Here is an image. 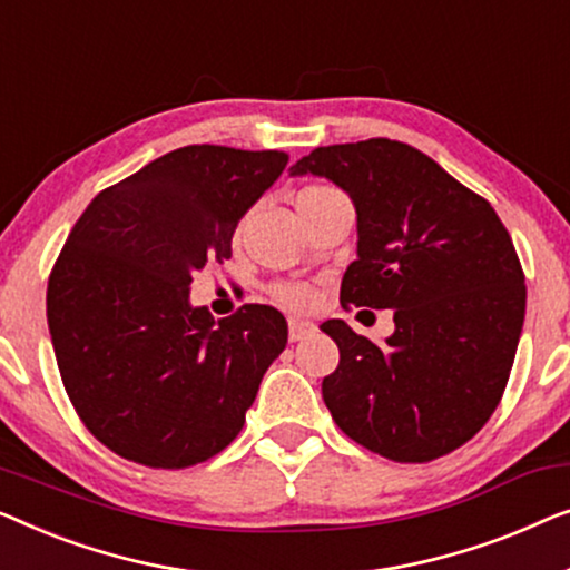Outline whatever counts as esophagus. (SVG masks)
I'll return each instance as SVG.
<instances>
[{"instance_id": "obj_1", "label": "esophagus", "mask_w": 570, "mask_h": 570, "mask_svg": "<svg viewBox=\"0 0 570 570\" xmlns=\"http://www.w3.org/2000/svg\"><path fill=\"white\" fill-rule=\"evenodd\" d=\"M315 331L317 327L315 323H309V320H296V317L288 320V341L292 343L307 338V335H312Z\"/></svg>"}]
</instances>
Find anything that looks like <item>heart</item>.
<instances>
[{"label": "heart", "mask_w": 570, "mask_h": 570, "mask_svg": "<svg viewBox=\"0 0 570 570\" xmlns=\"http://www.w3.org/2000/svg\"><path fill=\"white\" fill-rule=\"evenodd\" d=\"M338 202H348L346 196L341 194L338 188L331 186V183H312V186H304L299 194H296V208L299 214H312L320 212V208L338 204ZM243 235V224H237L235 229V243ZM271 296L282 304L286 309H307L315 302V292L307 284H294V282H282L271 286Z\"/></svg>", "instance_id": "obj_1"}]
</instances>
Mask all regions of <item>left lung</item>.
<instances>
[{
    "instance_id": "obj_1",
    "label": "left lung",
    "mask_w": 570,
    "mask_h": 570,
    "mask_svg": "<svg viewBox=\"0 0 570 570\" xmlns=\"http://www.w3.org/2000/svg\"><path fill=\"white\" fill-rule=\"evenodd\" d=\"M351 196L358 258L341 304L392 309L384 346L325 320L341 362L323 400L348 439L392 462H431L470 442L507 390L524 325L517 247L493 206L411 144L317 147L292 175Z\"/></svg>"
}]
</instances>
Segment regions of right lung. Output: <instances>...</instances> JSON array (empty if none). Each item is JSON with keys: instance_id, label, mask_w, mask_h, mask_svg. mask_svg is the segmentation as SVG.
Listing matches in <instances>:
<instances>
[{"instance_id": "add662e5", "label": "right lung", "mask_w": 570, "mask_h": 570, "mask_svg": "<svg viewBox=\"0 0 570 570\" xmlns=\"http://www.w3.org/2000/svg\"><path fill=\"white\" fill-rule=\"evenodd\" d=\"M286 163L190 144L100 190L69 232L46 292L56 364L79 421L124 460L194 468L243 431L286 320L268 304L214 320L188 288L232 258L239 216Z\"/></svg>"}]
</instances>
